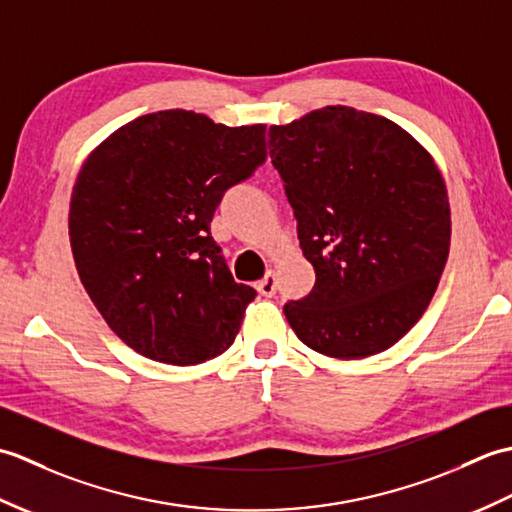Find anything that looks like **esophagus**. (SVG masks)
<instances>
[{
    "mask_svg": "<svg viewBox=\"0 0 512 512\" xmlns=\"http://www.w3.org/2000/svg\"><path fill=\"white\" fill-rule=\"evenodd\" d=\"M257 290H259V295H264V297H273L275 295V292H277V277H275L273 270H268L266 277L259 281Z\"/></svg>",
    "mask_w": 512,
    "mask_h": 512,
    "instance_id": "34e87169",
    "label": "esophagus"
}]
</instances>
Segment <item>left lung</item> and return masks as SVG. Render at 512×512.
Returning a JSON list of instances; mask_svg holds the SVG:
<instances>
[{
	"label": "left lung",
	"mask_w": 512,
	"mask_h": 512,
	"mask_svg": "<svg viewBox=\"0 0 512 512\" xmlns=\"http://www.w3.org/2000/svg\"><path fill=\"white\" fill-rule=\"evenodd\" d=\"M310 295L284 314L301 343L365 358L400 341L427 310L451 244V211L433 158L383 116L332 105L268 132Z\"/></svg>",
	"instance_id": "8db88e82"
}]
</instances>
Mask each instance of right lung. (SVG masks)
Listing matches in <instances>:
<instances>
[{
  "mask_svg": "<svg viewBox=\"0 0 512 512\" xmlns=\"http://www.w3.org/2000/svg\"><path fill=\"white\" fill-rule=\"evenodd\" d=\"M266 162V127L167 110L96 147L76 178L70 244L114 334L151 361L195 365L231 347L255 288L237 284L211 222Z\"/></svg>",
  "mask_w": 512,
  "mask_h": 512,
  "instance_id": "1",
  "label": "right lung"
}]
</instances>
